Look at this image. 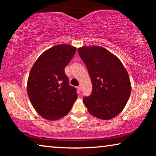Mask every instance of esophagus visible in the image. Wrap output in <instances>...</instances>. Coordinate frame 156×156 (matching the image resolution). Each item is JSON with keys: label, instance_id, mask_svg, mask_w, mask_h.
I'll return each mask as SVG.
<instances>
[{"label": "esophagus", "instance_id": "34e87169", "mask_svg": "<svg viewBox=\"0 0 156 156\" xmlns=\"http://www.w3.org/2000/svg\"><path fill=\"white\" fill-rule=\"evenodd\" d=\"M78 90L79 91V92H81V91H82V87H81L80 85H79L78 87Z\"/></svg>", "mask_w": 156, "mask_h": 156}]
</instances>
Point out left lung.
<instances>
[{
	"instance_id": "8db88e82",
	"label": "left lung",
	"mask_w": 156,
	"mask_h": 156,
	"mask_svg": "<svg viewBox=\"0 0 156 156\" xmlns=\"http://www.w3.org/2000/svg\"><path fill=\"white\" fill-rule=\"evenodd\" d=\"M87 66L92 91L83 102L91 115L108 120L124 108L131 91L129 76L120 60L103 47L83 46L78 49Z\"/></svg>"
}]
</instances>
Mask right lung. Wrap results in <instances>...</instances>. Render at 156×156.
Here are the masks:
<instances>
[{
    "label": "right lung",
    "mask_w": 156,
    "mask_h": 156,
    "mask_svg": "<svg viewBox=\"0 0 156 156\" xmlns=\"http://www.w3.org/2000/svg\"><path fill=\"white\" fill-rule=\"evenodd\" d=\"M76 48L69 44L52 47L41 54L29 74L27 91L33 108L47 120L67 115L77 99V89L71 86L65 72Z\"/></svg>",
    "instance_id": "obj_1"
}]
</instances>
